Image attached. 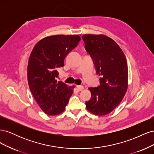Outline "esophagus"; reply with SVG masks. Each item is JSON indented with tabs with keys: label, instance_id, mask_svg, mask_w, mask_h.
I'll return each mask as SVG.
<instances>
[{
	"label": "esophagus",
	"instance_id": "34e87169",
	"mask_svg": "<svg viewBox=\"0 0 154 154\" xmlns=\"http://www.w3.org/2000/svg\"><path fill=\"white\" fill-rule=\"evenodd\" d=\"M77 89L78 91H81L83 89V86L82 85H78L77 86Z\"/></svg>",
	"mask_w": 154,
	"mask_h": 154
}]
</instances>
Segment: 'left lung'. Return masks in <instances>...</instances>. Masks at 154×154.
<instances>
[{
  "label": "left lung",
  "mask_w": 154,
  "mask_h": 154,
  "mask_svg": "<svg viewBox=\"0 0 154 154\" xmlns=\"http://www.w3.org/2000/svg\"><path fill=\"white\" fill-rule=\"evenodd\" d=\"M85 50L93 60L100 85L90 87L87 109L97 116L111 112L122 101L128 87L127 59L115 41L105 35H84Z\"/></svg>",
  "instance_id": "left-lung-1"
}]
</instances>
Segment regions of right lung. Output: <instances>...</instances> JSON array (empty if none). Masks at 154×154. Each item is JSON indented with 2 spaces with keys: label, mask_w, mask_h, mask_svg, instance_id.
<instances>
[{
  "label": "right lung",
  "mask_w": 154,
  "mask_h": 154,
  "mask_svg": "<svg viewBox=\"0 0 154 154\" xmlns=\"http://www.w3.org/2000/svg\"><path fill=\"white\" fill-rule=\"evenodd\" d=\"M78 35H54L45 37L32 49L27 66L30 91L41 109L50 116L63 112L73 90L58 82V69L80 41Z\"/></svg>",
  "instance_id": "obj_1"
}]
</instances>
